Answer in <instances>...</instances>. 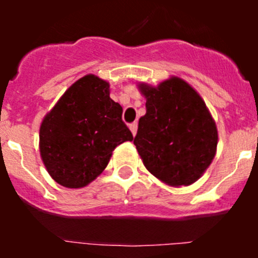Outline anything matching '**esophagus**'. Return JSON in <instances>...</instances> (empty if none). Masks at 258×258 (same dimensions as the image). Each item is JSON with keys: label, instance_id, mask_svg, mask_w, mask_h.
Returning <instances> with one entry per match:
<instances>
[{"label": "esophagus", "instance_id": "1", "mask_svg": "<svg viewBox=\"0 0 258 258\" xmlns=\"http://www.w3.org/2000/svg\"><path fill=\"white\" fill-rule=\"evenodd\" d=\"M129 127H131V131H132V133H133V136H136L137 129H138V124H137V122L134 121V122H132L131 125H129Z\"/></svg>", "mask_w": 258, "mask_h": 258}]
</instances>
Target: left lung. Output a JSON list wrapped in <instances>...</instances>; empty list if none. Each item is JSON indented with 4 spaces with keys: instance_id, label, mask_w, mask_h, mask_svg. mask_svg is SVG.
Instances as JSON below:
<instances>
[{
    "instance_id": "8db88e82",
    "label": "left lung",
    "mask_w": 258,
    "mask_h": 258,
    "mask_svg": "<svg viewBox=\"0 0 258 258\" xmlns=\"http://www.w3.org/2000/svg\"><path fill=\"white\" fill-rule=\"evenodd\" d=\"M146 115L134 137L150 173L170 186H187L206 172L217 147V129L206 103L187 83L172 77L157 88L140 85Z\"/></svg>"
}]
</instances>
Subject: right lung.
<instances>
[{
    "instance_id": "obj_1",
    "label": "right lung",
    "mask_w": 258,
    "mask_h": 258,
    "mask_svg": "<svg viewBox=\"0 0 258 258\" xmlns=\"http://www.w3.org/2000/svg\"><path fill=\"white\" fill-rule=\"evenodd\" d=\"M108 83L94 75L80 79L45 116L40 152L52 179L80 188L104 170L113 150L133 140L122 107L109 98Z\"/></svg>"
}]
</instances>
